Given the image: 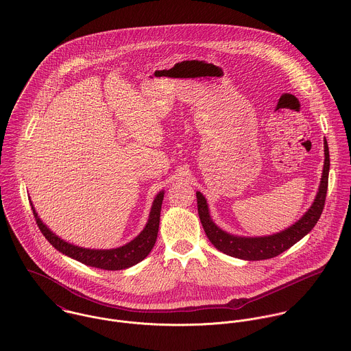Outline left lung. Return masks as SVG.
Returning a JSON list of instances; mask_svg holds the SVG:
<instances>
[{
    "mask_svg": "<svg viewBox=\"0 0 351 351\" xmlns=\"http://www.w3.org/2000/svg\"><path fill=\"white\" fill-rule=\"evenodd\" d=\"M324 167L322 182L319 186V191L312 206L308 211L290 228H286L280 233L263 236V237H241L226 233L219 229L211 219L208 202L205 197L197 191V202H198V214L205 229V233L211 244L219 250L221 252L244 259V261H263L278 256L283 251L289 250L297 241H300L305 234H308L313 226L317 223L326 204L327 187H328V172H330V152L328 143L324 138Z\"/></svg>",
    "mask_w": 351,
    "mask_h": 351,
    "instance_id": "left-lung-1",
    "label": "left lung"
}]
</instances>
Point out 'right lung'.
<instances>
[{"instance_id":"add662e5","label":"right lung","mask_w":351,"mask_h":351,"mask_svg":"<svg viewBox=\"0 0 351 351\" xmlns=\"http://www.w3.org/2000/svg\"><path fill=\"white\" fill-rule=\"evenodd\" d=\"M162 199H164V191H160L153 201L149 219L140 234L130 243L112 250H89V248L73 245L71 243L62 240L42 222L31 201L29 204L40 232L56 250L90 267L103 269V270H123L140 263L141 261H143L154 247L158 225H160V211H161Z\"/></svg>"}]
</instances>
